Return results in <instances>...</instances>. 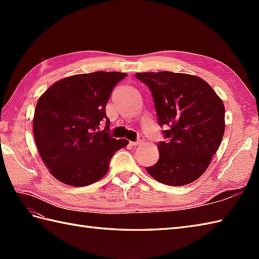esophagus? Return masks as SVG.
I'll use <instances>...</instances> for the list:
<instances>
[{"label":"esophagus","instance_id":"obj_1","mask_svg":"<svg viewBox=\"0 0 259 259\" xmlns=\"http://www.w3.org/2000/svg\"><path fill=\"white\" fill-rule=\"evenodd\" d=\"M144 142H145L144 137H139L138 140H137V141H131L130 144L133 145V146H140V145H144Z\"/></svg>","mask_w":259,"mask_h":259}]
</instances>
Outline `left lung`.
Here are the masks:
<instances>
[{
  "mask_svg": "<svg viewBox=\"0 0 259 259\" xmlns=\"http://www.w3.org/2000/svg\"><path fill=\"white\" fill-rule=\"evenodd\" d=\"M151 90L158 122L167 141L158 144L159 160L146 170L164 185L184 186L206 171L225 133V107L199 76L161 72L136 73Z\"/></svg>",
  "mask_w": 259,
  "mask_h": 259,
  "instance_id": "obj_1",
  "label": "left lung"
}]
</instances>
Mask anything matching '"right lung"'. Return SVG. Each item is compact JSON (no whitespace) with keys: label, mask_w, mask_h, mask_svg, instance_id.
Instances as JSON below:
<instances>
[{"label":"right lung","mask_w":259,"mask_h":259,"mask_svg":"<svg viewBox=\"0 0 259 259\" xmlns=\"http://www.w3.org/2000/svg\"><path fill=\"white\" fill-rule=\"evenodd\" d=\"M126 73L75 74L57 81L38 98L33 134L38 153L54 178L83 187L108 172L115 151L129 144L109 134L106 106L112 89ZM107 120L104 131L98 128Z\"/></svg>","instance_id":"obj_1"}]
</instances>
